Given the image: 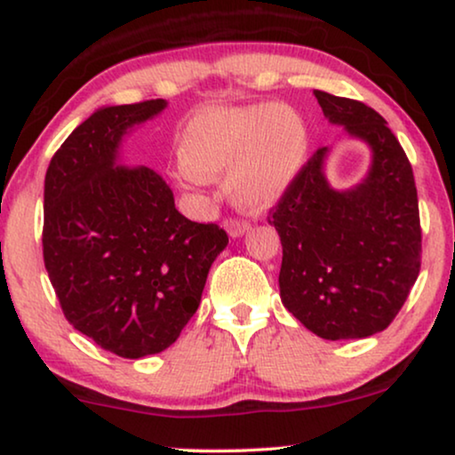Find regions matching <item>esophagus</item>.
I'll return each instance as SVG.
<instances>
[{
	"instance_id": "34e87169",
	"label": "esophagus",
	"mask_w": 455,
	"mask_h": 455,
	"mask_svg": "<svg viewBox=\"0 0 455 455\" xmlns=\"http://www.w3.org/2000/svg\"><path fill=\"white\" fill-rule=\"evenodd\" d=\"M223 228H226V232L232 235V238H240V235H244L251 226H248L246 221H240V220H226L223 221Z\"/></svg>"
}]
</instances>
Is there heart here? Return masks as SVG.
<instances>
[{"mask_svg":"<svg viewBox=\"0 0 455 455\" xmlns=\"http://www.w3.org/2000/svg\"><path fill=\"white\" fill-rule=\"evenodd\" d=\"M308 128L290 105L215 108L192 117L178 142L180 167L192 180H220L248 213L269 209L300 173Z\"/></svg>","mask_w":455,"mask_h":455,"instance_id":"obj_1","label":"heart"}]
</instances>
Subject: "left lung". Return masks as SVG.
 Wrapping results in <instances>:
<instances>
[{"instance_id":"1","label":"left lung","mask_w":455,"mask_h":455,"mask_svg":"<svg viewBox=\"0 0 455 455\" xmlns=\"http://www.w3.org/2000/svg\"><path fill=\"white\" fill-rule=\"evenodd\" d=\"M323 116L371 148L356 186L329 184L323 147L302 167L269 223L282 238L279 296L323 339H363L389 327L420 271V217L412 165L369 105L315 91Z\"/></svg>"}]
</instances>
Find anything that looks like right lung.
<instances>
[{"label":"right lung","instance_id":"obj_1","mask_svg":"<svg viewBox=\"0 0 455 455\" xmlns=\"http://www.w3.org/2000/svg\"><path fill=\"white\" fill-rule=\"evenodd\" d=\"M165 99L109 105L80 124L45 173L43 259L66 319L122 358L164 352L196 313L228 234L186 220L165 180L120 164L124 136Z\"/></svg>","mask_w":455,"mask_h":455}]
</instances>
